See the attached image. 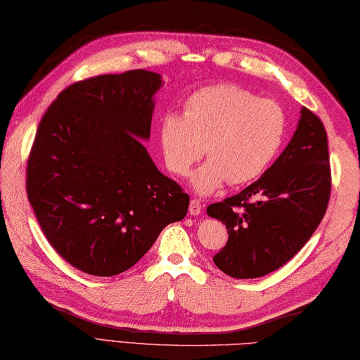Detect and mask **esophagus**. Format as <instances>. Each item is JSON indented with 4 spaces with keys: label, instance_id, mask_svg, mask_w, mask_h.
I'll return each instance as SVG.
<instances>
[{
    "label": "esophagus",
    "instance_id": "34e87169",
    "mask_svg": "<svg viewBox=\"0 0 360 360\" xmlns=\"http://www.w3.org/2000/svg\"><path fill=\"white\" fill-rule=\"evenodd\" d=\"M201 209H202V205H201L200 200H192V201H190V207H188L190 215L198 217L201 213Z\"/></svg>",
    "mask_w": 360,
    "mask_h": 360
}]
</instances>
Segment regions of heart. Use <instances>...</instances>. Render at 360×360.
Returning <instances> with one entry per match:
<instances>
[{
    "label": "heart",
    "instance_id": "b5f03b06",
    "mask_svg": "<svg viewBox=\"0 0 360 360\" xmlns=\"http://www.w3.org/2000/svg\"><path fill=\"white\" fill-rule=\"evenodd\" d=\"M285 136L281 106L233 83L195 91L184 102V116L167 112L160 120V147L172 173L187 176L204 151L210 158L193 174L200 193L213 192L227 179L240 186L258 178L278 155Z\"/></svg>",
    "mask_w": 360,
    "mask_h": 360
}]
</instances>
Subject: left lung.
Wrapping results in <instances>:
<instances>
[{
	"instance_id": "8db88e82",
	"label": "left lung",
	"mask_w": 360,
	"mask_h": 360,
	"mask_svg": "<svg viewBox=\"0 0 360 360\" xmlns=\"http://www.w3.org/2000/svg\"><path fill=\"white\" fill-rule=\"evenodd\" d=\"M330 196L325 127L303 108L292 139L262 178L205 210L229 233L226 248L213 262L233 278H258L277 271L314 233Z\"/></svg>"
}]
</instances>
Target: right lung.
I'll return each mask as SVG.
<instances>
[{"instance_id": "right-lung-1", "label": "right lung", "mask_w": 360, "mask_h": 360, "mask_svg": "<svg viewBox=\"0 0 360 360\" xmlns=\"http://www.w3.org/2000/svg\"><path fill=\"white\" fill-rule=\"evenodd\" d=\"M160 75L145 70L75 82L40 120L26 192L52 249L75 269L112 277L184 219L190 196L153 164L148 139Z\"/></svg>"}]
</instances>
